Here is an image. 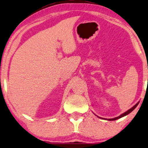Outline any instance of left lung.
Listing matches in <instances>:
<instances>
[{"instance_id": "1", "label": "left lung", "mask_w": 148, "mask_h": 148, "mask_svg": "<svg viewBox=\"0 0 148 148\" xmlns=\"http://www.w3.org/2000/svg\"><path fill=\"white\" fill-rule=\"evenodd\" d=\"M138 104H139V102H137V104H135L134 106H133L132 108H130V109H129V110H128L127 111H126V112H125L123 113V114H121L119 116H118V117H115V118H113V119H107V120H108V121H115V120H116V119H120V118H122V117L126 116V115L129 114V113L132 112V111H133V110H134V109H135V108H136V107L137 106V105H138Z\"/></svg>"}]
</instances>
